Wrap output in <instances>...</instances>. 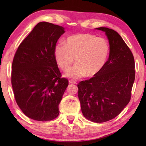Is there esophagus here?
I'll list each match as a JSON object with an SVG mask.
<instances>
[{"label":"esophagus","mask_w":146,"mask_h":146,"mask_svg":"<svg viewBox=\"0 0 146 146\" xmlns=\"http://www.w3.org/2000/svg\"><path fill=\"white\" fill-rule=\"evenodd\" d=\"M69 83H70V84H76V82H75V80H70Z\"/></svg>","instance_id":"esophagus-1"}]
</instances>
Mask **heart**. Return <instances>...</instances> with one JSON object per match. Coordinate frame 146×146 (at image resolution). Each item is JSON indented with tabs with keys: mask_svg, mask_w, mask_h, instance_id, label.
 Segmentation results:
<instances>
[{
	"mask_svg": "<svg viewBox=\"0 0 146 146\" xmlns=\"http://www.w3.org/2000/svg\"><path fill=\"white\" fill-rule=\"evenodd\" d=\"M109 54L110 45L106 39L87 33L68 37L65 44L59 42L54 48L55 61L64 71L69 69L76 58L78 63L65 74L74 79L97 75L106 64Z\"/></svg>",
	"mask_w": 146,
	"mask_h": 146,
	"instance_id": "heart-1",
	"label": "heart"
}]
</instances>
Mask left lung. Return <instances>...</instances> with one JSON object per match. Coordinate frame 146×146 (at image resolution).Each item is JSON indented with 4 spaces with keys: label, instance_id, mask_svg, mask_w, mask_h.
I'll use <instances>...</instances> for the list:
<instances>
[{
    "label": "left lung",
    "instance_id": "left-lung-1",
    "mask_svg": "<svg viewBox=\"0 0 146 146\" xmlns=\"http://www.w3.org/2000/svg\"><path fill=\"white\" fill-rule=\"evenodd\" d=\"M107 36L110 54L104 68L97 75L78 84L82 111L86 119L105 122L117 117L131 100L135 80L134 58L118 33L98 27Z\"/></svg>",
    "mask_w": 146,
    "mask_h": 146
}]
</instances>
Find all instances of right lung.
Segmentation results:
<instances>
[{
	"instance_id": "add662e5",
	"label": "right lung",
	"mask_w": 146,
	"mask_h": 146,
	"mask_svg": "<svg viewBox=\"0 0 146 146\" xmlns=\"http://www.w3.org/2000/svg\"><path fill=\"white\" fill-rule=\"evenodd\" d=\"M63 27L41 22L19 46L12 65L11 83L14 97L22 111L38 121L56 118L68 86L54 56Z\"/></svg>"
}]
</instances>
